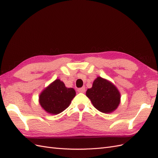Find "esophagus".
Instances as JSON below:
<instances>
[{
	"instance_id": "34e87169",
	"label": "esophagus",
	"mask_w": 158,
	"mask_h": 158,
	"mask_svg": "<svg viewBox=\"0 0 158 158\" xmlns=\"http://www.w3.org/2000/svg\"><path fill=\"white\" fill-rule=\"evenodd\" d=\"M85 87H82V88H78V92H82V93H83V92H85Z\"/></svg>"
}]
</instances>
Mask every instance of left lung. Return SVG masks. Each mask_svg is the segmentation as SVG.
I'll return each instance as SVG.
<instances>
[{
    "label": "left lung",
    "instance_id": "8db88e82",
    "mask_svg": "<svg viewBox=\"0 0 158 158\" xmlns=\"http://www.w3.org/2000/svg\"><path fill=\"white\" fill-rule=\"evenodd\" d=\"M86 94L96 109L104 113H110L117 109L121 101V94L113 84L98 77Z\"/></svg>",
    "mask_w": 158,
    "mask_h": 158
}]
</instances>
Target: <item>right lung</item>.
<instances>
[{
	"label": "right lung",
	"instance_id": "right-lung-1",
	"mask_svg": "<svg viewBox=\"0 0 158 158\" xmlns=\"http://www.w3.org/2000/svg\"><path fill=\"white\" fill-rule=\"evenodd\" d=\"M75 96L74 88H66L62 81L57 79L42 91L39 101L46 112L57 114L68 108Z\"/></svg>",
	"mask_w": 158,
	"mask_h": 158
}]
</instances>
